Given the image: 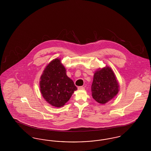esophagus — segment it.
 <instances>
[{"label": "esophagus", "mask_w": 151, "mask_h": 151, "mask_svg": "<svg viewBox=\"0 0 151 151\" xmlns=\"http://www.w3.org/2000/svg\"><path fill=\"white\" fill-rule=\"evenodd\" d=\"M78 89H84V86H80L78 87Z\"/></svg>", "instance_id": "34e87169"}]
</instances>
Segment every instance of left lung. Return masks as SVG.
<instances>
[{
    "label": "left lung",
    "instance_id": "obj_1",
    "mask_svg": "<svg viewBox=\"0 0 151 151\" xmlns=\"http://www.w3.org/2000/svg\"><path fill=\"white\" fill-rule=\"evenodd\" d=\"M119 86L112 70L106 67L94 73L91 86L95 100L104 104L113 99L118 93Z\"/></svg>",
    "mask_w": 151,
    "mask_h": 151
}]
</instances>
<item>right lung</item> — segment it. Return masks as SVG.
Listing matches in <instances>:
<instances>
[{
  "instance_id": "right-lung-1",
  "label": "right lung",
  "mask_w": 151,
  "mask_h": 151,
  "mask_svg": "<svg viewBox=\"0 0 151 151\" xmlns=\"http://www.w3.org/2000/svg\"><path fill=\"white\" fill-rule=\"evenodd\" d=\"M40 91L45 100L53 106L65 105L77 89L73 81L66 75L60 59L52 60L41 77Z\"/></svg>"
}]
</instances>
